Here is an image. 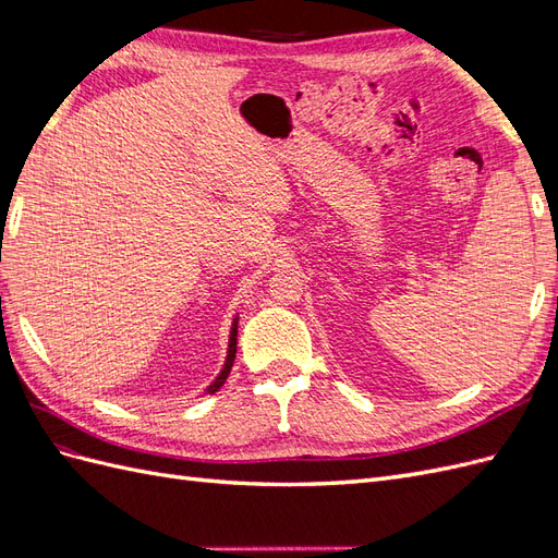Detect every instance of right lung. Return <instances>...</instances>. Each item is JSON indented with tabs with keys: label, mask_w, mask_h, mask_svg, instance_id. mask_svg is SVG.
Instances as JSON below:
<instances>
[{
	"label": "right lung",
	"mask_w": 558,
	"mask_h": 558,
	"mask_svg": "<svg viewBox=\"0 0 558 558\" xmlns=\"http://www.w3.org/2000/svg\"><path fill=\"white\" fill-rule=\"evenodd\" d=\"M238 318H240V316H234V320H232L230 340H228V356H226V363H223L221 375H218V377L207 386V393H216L218 388H221V386L226 384V379H228V375H230L232 363H234V353H238Z\"/></svg>",
	"instance_id": "right-lung-1"
}]
</instances>
